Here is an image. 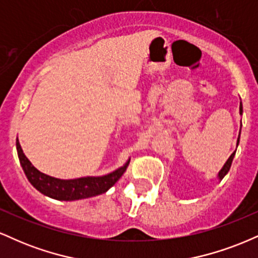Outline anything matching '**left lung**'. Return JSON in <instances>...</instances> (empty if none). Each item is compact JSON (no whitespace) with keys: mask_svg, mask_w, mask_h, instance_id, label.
Segmentation results:
<instances>
[{"mask_svg":"<svg viewBox=\"0 0 258 258\" xmlns=\"http://www.w3.org/2000/svg\"><path fill=\"white\" fill-rule=\"evenodd\" d=\"M239 112H240V115H242V104H241V102H240V106H239ZM240 132H241V125H240V131H239L238 141H236V148H238V146H239V141H240ZM235 153H236V149L234 150V152L232 153V155H230L229 158H228V160L226 161V164L223 165V167H222L221 170H220V172H218L217 178L220 179V180L223 179V177L226 176V174L228 173V171H229L230 166H232V162H233L234 156H235Z\"/></svg>","mask_w":258,"mask_h":258,"instance_id":"8db88e82","label":"left lung"}]
</instances>
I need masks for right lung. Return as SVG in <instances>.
<instances>
[{
    "label": "right lung",
    "instance_id": "1",
    "mask_svg": "<svg viewBox=\"0 0 258 258\" xmlns=\"http://www.w3.org/2000/svg\"><path fill=\"white\" fill-rule=\"evenodd\" d=\"M16 144L18 158H19L20 165H22L26 178L40 193L55 200L73 201L105 193L120 179V177L122 176L130 164L128 159L123 166L116 168L115 171L104 174V176H87L74 179H60L38 171L23 153L18 138Z\"/></svg>",
    "mask_w": 258,
    "mask_h": 258
}]
</instances>
